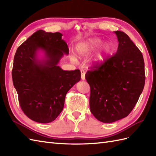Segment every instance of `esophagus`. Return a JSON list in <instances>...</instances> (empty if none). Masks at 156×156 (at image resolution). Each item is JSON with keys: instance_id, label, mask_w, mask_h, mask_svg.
Returning a JSON list of instances; mask_svg holds the SVG:
<instances>
[{"instance_id": "esophagus-1", "label": "esophagus", "mask_w": 156, "mask_h": 156, "mask_svg": "<svg viewBox=\"0 0 156 156\" xmlns=\"http://www.w3.org/2000/svg\"><path fill=\"white\" fill-rule=\"evenodd\" d=\"M81 72V78L82 80H85V71L84 70V69H82V70L80 71Z\"/></svg>"}]
</instances>
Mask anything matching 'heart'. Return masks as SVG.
<instances>
[{"instance_id":"1","label":"heart","mask_w":156,"mask_h":156,"mask_svg":"<svg viewBox=\"0 0 156 156\" xmlns=\"http://www.w3.org/2000/svg\"><path fill=\"white\" fill-rule=\"evenodd\" d=\"M102 39L100 38H92L88 39V40L84 43L78 45L77 47V54L79 57H84V56H87L91 54L92 52L97 50V49L100 48L102 44ZM112 49L111 45L109 44H105L102 46L101 50L99 51L98 54L96 56V58L94 60V64H100L105 61L106 58L109 54ZM73 60H76V58L73 56Z\"/></svg>"}]
</instances>
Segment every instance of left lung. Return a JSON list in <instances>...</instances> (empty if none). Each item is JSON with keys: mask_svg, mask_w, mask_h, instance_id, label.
<instances>
[{"mask_svg": "<svg viewBox=\"0 0 156 156\" xmlns=\"http://www.w3.org/2000/svg\"><path fill=\"white\" fill-rule=\"evenodd\" d=\"M117 51L87 72L90 87V108L98 121L110 123L125 118L138 101L145 85L141 52L124 32L115 31Z\"/></svg>", "mask_w": 156, "mask_h": 156, "instance_id": "1", "label": "left lung"}]
</instances>
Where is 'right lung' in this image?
I'll return each mask as SVG.
<instances>
[{
	"label": "right lung",
	"instance_id": "obj_1",
	"mask_svg": "<svg viewBox=\"0 0 156 156\" xmlns=\"http://www.w3.org/2000/svg\"><path fill=\"white\" fill-rule=\"evenodd\" d=\"M62 36L39 30L19 46L14 57L12 78L20 107L29 119L41 123L58 117L67 92L81 78L79 69L63 70L58 66L69 54ZM39 50L44 53L41 60L37 58Z\"/></svg>",
	"mask_w": 156,
	"mask_h": 156
}]
</instances>
